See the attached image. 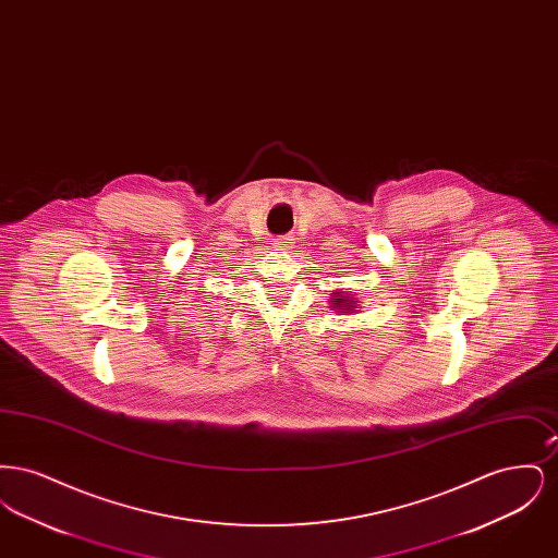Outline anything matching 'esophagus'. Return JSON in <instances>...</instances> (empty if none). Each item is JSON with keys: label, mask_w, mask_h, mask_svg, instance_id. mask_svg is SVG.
Instances as JSON below:
<instances>
[{"label": "esophagus", "mask_w": 558, "mask_h": 558, "mask_svg": "<svg viewBox=\"0 0 558 558\" xmlns=\"http://www.w3.org/2000/svg\"><path fill=\"white\" fill-rule=\"evenodd\" d=\"M271 244H274V248H278V251H284V248H289V239L280 236V239L271 240Z\"/></svg>", "instance_id": "obj_1"}]
</instances>
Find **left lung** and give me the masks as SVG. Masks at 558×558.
<instances>
[{
  "label": "left lung",
  "mask_w": 558,
  "mask_h": 558,
  "mask_svg": "<svg viewBox=\"0 0 558 558\" xmlns=\"http://www.w3.org/2000/svg\"><path fill=\"white\" fill-rule=\"evenodd\" d=\"M330 307L337 310L341 316L347 314H355L360 312V301L351 294V291H332L330 292V299H328Z\"/></svg>",
  "instance_id": "obj_1"
}]
</instances>
